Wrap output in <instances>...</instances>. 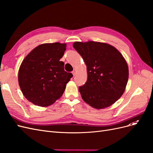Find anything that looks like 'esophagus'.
Returning a JSON list of instances; mask_svg holds the SVG:
<instances>
[{"label":"esophagus","instance_id":"esophagus-1","mask_svg":"<svg viewBox=\"0 0 153 153\" xmlns=\"http://www.w3.org/2000/svg\"><path fill=\"white\" fill-rule=\"evenodd\" d=\"M72 73H73V76H75V75H76V69H73V71H72Z\"/></svg>","mask_w":153,"mask_h":153}]
</instances>
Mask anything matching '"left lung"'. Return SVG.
I'll return each mask as SVG.
<instances>
[{"instance_id":"obj_1","label":"left lung","mask_w":153,"mask_h":153,"mask_svg":"<svg viewBox=\"0 0 153 153\" xmlns=\"http://www.w3.org/2000/svg\"><path fill=\"white\" fill-rule=\"evenodd\" d=\"M73 47L87 66V82L79 87L82 98L96 109L112 105L124 93L128 80L123 55L112 45L95 41L75 42Z\"/></svg>"}]
</instances>
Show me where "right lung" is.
Here are the masks:
<instances>
[{"instance_id": "right-lung-1", "label": "right lung", "mask_w": 153, "mask_h": 153, "mask_svg": "<svg viewBox=\"0 0 153 153\" xmlns=\"http://www.w3.org/2000/svg\"><path fill=\"white\" fill-rule=\"evenodd\" d=\"M66 47V44L60 43L40 45L22 61L18 83L25 98L34 105H51L64 93L73 76L64 71V63L60 61Z\"/></svg>"}]
</instances>
